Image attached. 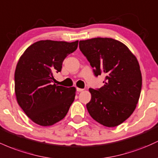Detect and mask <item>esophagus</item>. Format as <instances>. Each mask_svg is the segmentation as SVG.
<instances>
[{"label":"esophagus","instance_id":"34e87169","mask_svg":"<svg viewBox=\"0 0 158 158\" xmlns=\"http://www.w3.org/2000/svg\"><path fill=\"white\" fill-rule=\"evenodd\" d=\"M76 91H77L78 92H81V91H84V89H82V88H76Z\"/></svg>","mask_w":158,"mask_h":158}]
</instances>
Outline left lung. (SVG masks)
Returning <instances> with one entry per match:
<instances>
[{
    "label": "left lung",
    "mask_w": 158,
    "mask_h": 158,
    "mask_svg": "<svg viewBox=\"0 0 158 158\" xmlns=\"http://www.w3.org/2000/svg\"><path fill=\"white\" fill-rule=\"evenodd\" d=\"M79 48L94 75H106L103 87L89 88L88 112L106 127H116L132 115L139 99L142 74L138 60L124 43L112 38L80 40Z\"/></svg>",
    "instance_id": "obj_1"
}]
</instances>
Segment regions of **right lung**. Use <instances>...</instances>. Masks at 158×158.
Masks as SVG:
<instances>
[{"instance_id": "add662e5", "label": "right lung", "mask_w": 158, "mask_h": 158, "mask_svg": "<svg viewBox=\"0 0 158 158\" xmlns=\"http://www.w3.org/2000/svg\"><path fill=\"white\" fill-rule=\"evenodd\" d=\"M79 41L40 40L31 45L19 60L15 71V93L19 105L31 121L51 126L67 115L76 88L53 84L54 73L78 47Z\"/></svg>"}]
</instances>
